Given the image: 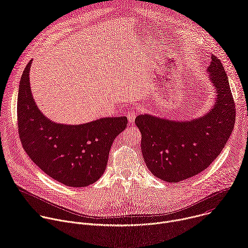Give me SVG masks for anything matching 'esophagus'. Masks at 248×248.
<instances>
[{
  "mask_svg": "<svg viewBox=\"0 0 248 248\" xmlns=\"http://www.w3.org/2000/svg\"><path fill=\"white\" fill-rule=\"evenodd\" d=\"M136 116H137V113L134 112V111H130L126 114V117H127V120H128L129 123H132L135 120Z\"/></svg>",
  "mask_w": 248,
  "mask_h": 248,
  "instance_id": "esophagus-1",
  "label": "esophagus"
}]
</instances>
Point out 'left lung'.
I'll return each instance as SVG.
<instances>
[{
	"mask_svg": "<svg viewBox=\"0 0 248 248\" xmlns=\"http://www.w3.org/2000/svg\"><path fill=\"white\" fill-rule=\"evenodd\" d=\"M208 74L217 91L213 109L199 119L176 122L139 115L141 149L150 171L158 179L178 184L210 166L222 152L235 122V106L221 61L211 56Z\"/></svg>",
	"mask_w": 248,
	"mask_h": 248,
	"instance_id": "obj_1",
	"label": "left lung"
}]
</instances>
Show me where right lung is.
<instances>
[{
  "label": "right lung",
  "instance_id": "obj_1",
  "mask_svg": "<svg viewBox=\"0 0 248 248\" xmlns=\"http://www.w3.org/2000/svg\"><path fill=\"white\" fill-rule=\"evenodd\" d=\"M31 62L22 73L17 96V128L24 151L45 173L64 186L84 187L96 183L107 167L115 138L126 126V117L78 125L51 122L32 97Z\"/></svg>",
  "mask_w": 248,
  "mask_h": 248
}]
</instances>
